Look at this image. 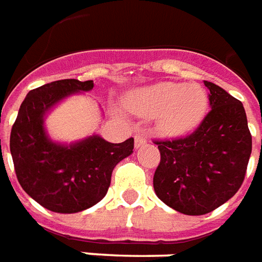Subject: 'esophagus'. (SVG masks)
Instances as JSON below:
<instances>
[{"mask_svg": "<svg viewBox=\"0 0 262 262\" xmlns=\"http://www.w3.org/2000/svg\"><path fill=\"white\" fill-rule=\"evenodd\" d=\"M134 141H135V148H140L141 145H144V144H145L146 138L142 134H135Z\"/></svg>", "mask_w": 262, "mask_h": 262, "instance_id": "1", "label": "esophagus"}]
</instances>
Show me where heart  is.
Here are the masks:
<instances>
[{
	"instance_id": "obj_1",
	"label": "heart",
	"mask_w": 262,
	"mask_h": 262,
	"mask_svg": "<svg viewBox=\"0 0 262 262\" xmlns=\"http://www.w3.org/2000/svg\"><path fill=\"white\" fill-rule=\"evenodd\" d=\"M125 104L137 116L155 117L158 133L179 137L190 133L205 118L209 96L199 84L161 81L129 93Z\"/></svg>"
}]
</instances>
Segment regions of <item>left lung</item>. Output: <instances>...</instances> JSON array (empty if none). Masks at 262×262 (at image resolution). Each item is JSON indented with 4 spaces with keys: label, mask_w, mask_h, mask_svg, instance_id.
I'll list each match as a JSON object with an SVG mask.
<instances>
[{
    "label": "left lung",
    "mask_w": 262,
    "mask_h": 262,
    "mask_svg": "<svg viewBox=\"0 0 262 262\" xmlns=\"http://www.w3.org/2000/svg\"><path fill=\"white\" fill-rule=\"evenodd\" d=\"M205 86L211 110L199 127L187 137L155 141V193L189 216L210 213L237 193L253 146L243 103L211 81Z\"/></svg>",
    "instance_id": "obj_1"
}]
</instances>
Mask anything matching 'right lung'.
Returning <instances> with one entry per match:
<instances>
[{
	"label": "right lung",
	"mask_w": 262,
	"mask_h": 262,
	"mask_svg": "<svg viewBox=\"0 0 262 262\" xmlns=\"http://www.w3.org/2000/svg\"><path fill=\"white\" fill-rule=\"evenodd\" d=\"M93 80L64 79L28 93L11 129L9 149L22 189L35 202L56 213H77L103 199L111 173L134 149V138L111 144L98 135L70 145L51 141L43 118L70 94L89 92Z\"/></svg>",
	"instance_id": "obj_1"
}]
</instances>
